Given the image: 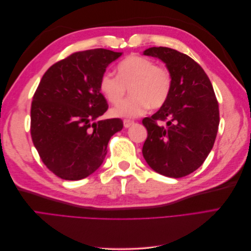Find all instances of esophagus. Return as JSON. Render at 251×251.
<instances>
[{"mask_svg": "<svg viewBox=\"0 0 251 251\" xmlns=\"http://www.w3.org/2000/svg\"><path fill=\"white\" fill-rule=\"evenodd\" d=\"M132 125H134V121L133 120H128V119H125L124 120L125 127H130Z\"/></svg>", "mask_w": 251, "mask_h": 251, "instance_id": "34e87169", "label": "esophagus"}]
</instances>
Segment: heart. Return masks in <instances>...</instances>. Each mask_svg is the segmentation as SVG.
Returning a JSON list of instances; mask_svg holds the SVG:
<instances>
[{"mask_svg":"<svg viewBox=\"0 0 251 251\" xmlns=\"http://www.w3.org/2000/svg\"><path fill=\"white\" fill-rule=\"evenodd\" d=\"M101 95L110 103H117L126 89L131 96L111 110L114 117H138L151 109H159L168 101L173 89V75L168 67L156 65L153 59L130 55L117 65V76L101 74L98 82Z\"/></svg>","mask_w":251,"mask_h":251,"instance_id":"obj_1","label":"heart"}]
</instances>
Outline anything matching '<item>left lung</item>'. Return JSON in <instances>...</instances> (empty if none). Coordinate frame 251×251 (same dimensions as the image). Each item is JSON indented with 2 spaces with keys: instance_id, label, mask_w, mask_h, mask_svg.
Wrapping results in <instances>:
<instances>
[{
  "instance_id": "8db88e82",
  "label": "left lung",
  "mask_w": 251,
  "mask_h": 251,
  "mask_svg": "<svg viewBox=\"0 0 251 251\" xmlns=\"http://www.w3.org/2000/svg\"><path fill=\"white\" fill-rule=\"evenodd\" d=\"M144 55L166 64L173 89L160 110L142 119L148 131L142 155L158 174L182 178L199 169L214 147L220 123L215 91L202 67L184 53L151 47ZM159 121H166L167 126Z\"/></svg>"
}]
</instances>
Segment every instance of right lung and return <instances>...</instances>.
Segmentation results:
<instances>
[{
  "label": "right lung",
  "mask_w": 251,
  "mask_h": 251,
  "mask_svg": "<svg viewBox=\"0 0 251 251\" xmlns=\"http://www.w3.org/2000/svg\"><path fill=\"white\" fill-rule=\"evenodd\" d=\"M120 55L102 48L74 52L43 75L31 102L30 133L42 161L57 177L80 180L94 173L110 138L124 127L120 118L98 119L109 108L98 82Z\"/></svg>",
  "instance_id": "add662e5"
}]
</instances>
